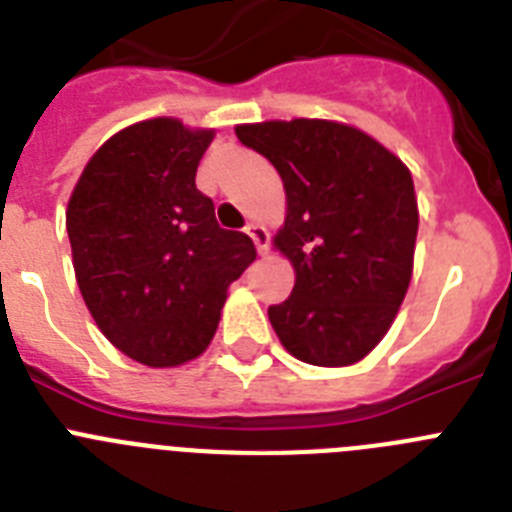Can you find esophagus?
Returning a JSON list of instances; mask_svg holds the SVG:
<instances>
[{
  "label": "esophagus",
  "instance_id": "34e87169",
  "mask_svg": "<svg viewBox=\"0 0 512 512\" xmlns=\"http://www.w3.org/2000/svg\"><path fill=\"white\" fill-rule=\"evenodd\" d=\"M246 233L251 235V241L256 243V251H259L261 256H266V253H269V233H266L264 225L248 223L246 225Z\"/></svg>",
  "mask_w": 512,
  "mask_h": 512
}]
</instances>
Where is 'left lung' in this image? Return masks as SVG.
<instances>
[{"instance_id": "8db88e82", "label": "left lung", "mask_w": 512, "mask_h": 512, "mask_svg": "<svg viewBox=\"0 0 512 512\" xmlns=\"http://www.w3.org/2000/svg\"><path fill=\"white\" fill-rule=\"evenodd\" d=\"M235 135L269 158L287 192L274 246L297 279L269 307L279 341L305 364H356L390 330L413 277L418 200L408 166L343 122L271 120Z\"/></svg>"}]
</instances>
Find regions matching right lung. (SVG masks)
Instances as JSON below:
<instances>
[{
	"instance_id": "right-lung-1",
	"label": "right lung",
	"mask_w": 512,
	"mask_h": 512,
	"mask_svg": "<svg viewBox=\"0 0 512 512\" xmlns=\"http://www.w3.org/2000/svg\"><path fill=\"white\" fill-rule=\"evenodd\" d=\"M212 130L174 117L112 135L81 171L66 210L81 297L125 356L179 366L210 346L228 287L256 259L223 230L194 176Z\"/></svg>"
}]
</instances>
